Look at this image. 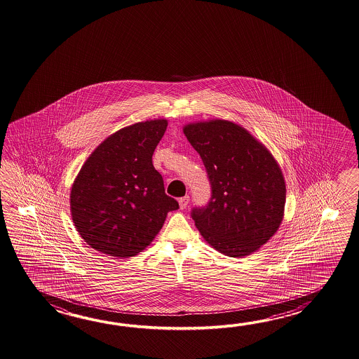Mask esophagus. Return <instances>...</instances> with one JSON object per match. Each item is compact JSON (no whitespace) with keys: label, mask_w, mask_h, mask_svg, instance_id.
Masks as SVG:
<instances>
[{"label":"esophagus","mask_w":359,"mask_h":359,"mask_svg":"<svg viewBox=\"0 0 359 359\" xmlns=\"http://www.w3.org/2000/svg\"><path fill=\"white\" fill-rule=\"evenodd\" d=\"M178 203H180V208H181V209H184L186 206L189 205V203H190V196H189V195L183 196V198L178 200Z\"/></svg>","instance_id":"esophagus-1"}]
</instances>
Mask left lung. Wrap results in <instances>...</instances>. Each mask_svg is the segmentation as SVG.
Wrapping results in <instances>:
<instances>
[{
	"label": "left lung",
	"mask_w": 359,
	"mask_h": 359,
	"mask_svg": "<svg viewBox=\"0 0 359 359\" xmlns=\"http://www.w3.org/2000/svg\"><path fill=\"white\" fill-rule=\"evenodd\" d=\"M183 133L204 163L212 189L208 204L191 210L200 233L229 257L258 250L283 218L286 186L275 158L229 121L187 124Z\"/></svg>",
	"instance_id": "8db88e82"
}]
</instances>
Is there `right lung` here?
I'll list each match as a JSON object with an SVG mask.
<instances>
[{
    "label": "right lung",
    "mask_w": 359,
    "mask_h": 359,
    "mask_svg": "<svg viewBox=\"0 0 359 359\" xmlns=\"http://www.w3.org/2000/svg\"><path fill=\"white\" fill-rule=\"evenodd\" d=\"M168 122L136 123L97 146L70 192L76 231L93 249L115 258L142 252L161 231L177 200L164 190L153 154Z\"/></svg>",
    "instance_id": "add662e5"
}]
</instances>
